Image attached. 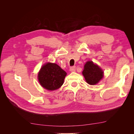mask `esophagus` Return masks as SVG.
Segmentation results:
<instances>
[{
	"label": "esophagus",
	"mask_w": 134,
	"mask_h": 134,
	"mask_svg": "<svg viewBox=\"0 0 134 134\" xmlns=\"http://www.w3.org/2000/svg\"><path fill=\"white\" fill-rule=\"evenodd\" d=\"M75 70H76V68H75V66H72V67H71V68H70V71H71V72L75 71Z\"/></svg>",
	"instance_id": "obj_1"
}]
</instances>
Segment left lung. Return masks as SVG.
Instances as JSON below:
<instances>
[{
  "instance_id": "1",
  "label": "left lung",
  "mask_w": 134,
  "mask_h": 134,
  "mask_svg": "<svg viewBox=\"0 0 134 134\" xmlns=\"http://www.w3.org/2000/svg\"><path fill=\"white\" fill-rule=\"evenodd\" d=\"M82 74L87 83L92 86L97 84L103 77L102 69L92 61L87 62L84 65Z\"/></svg>"
}]
</instances>
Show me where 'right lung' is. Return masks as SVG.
<instances>
[{"label": "right lung", "instance_id": "1", "mask_svg": "<svg viewBox=\"0 0 134 134\" xmlns=\"http://www.w3.org/2000/svg\"><path fill=\"white\" fill-rule=\"evenodd\" d=\"M66 72L58 65L47 63L44 64L38 74V79L41 86L48 91L59 89L64 83Z\"/></svg>", "mask_w": 134, "mask_h": 134}]
</instances>
